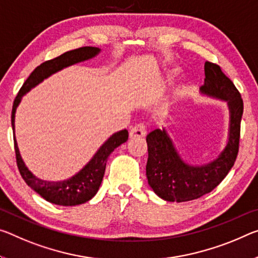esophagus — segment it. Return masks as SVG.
Here are the masks:
<instances>
[{"mask_svg": "<svg viewBox=\"0 0 258 258\" xmlns=\"http://www.w3.org/2000/svg\"><path fill=\"white\" fill-rule=\"evenodd\" d=\"M147 134V127L145 124H138L130 131L131 138H144Z\"/></svg>", "mask_w": 258, "mask_h": 258, "instance_id": "1", "label": "esophagus"}]
</instances>
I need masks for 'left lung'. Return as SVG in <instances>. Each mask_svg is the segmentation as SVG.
I'll return each mask as SVG.
<instances>
[{
  "label": "left lung",
  "instance_id": "left-lung-1",
  "mask_svg": "<svg viewBox=\"0 0 258 258\" xmlns=\"http://www.w3.org/2000/svg\"><path fill=\"white\" fill-rule=\"evenodd\" d=\"M204 75V85L200 92L226 101L230 109L227 145L218 157L208 164L189 165L182 161L164 128L151 131L146 138L148 145L146 174L149 186L165 201L187 202L210 193L230 172L238 156L243 101L219 65L206 62Z\"/></svg>",
  "mask_w": 258,
  "mask_h": 258
}]
</instances>
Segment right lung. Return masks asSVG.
<instances>
[{
    "label": "right lung",
    "mask_w": 258,
    "mask_h": 258,
    "mask_svg": "<svg viewBox=\"0 0 258 258\" xmlns=\"http://www.w3.org/2000/svg\"><path fill=\"white\" fill-rule=\"evenodd\" d=\"M101 51L100 48L96 47H81L64 52L54 59L47 60L40 64L35 70L31 73L25 83L19 89L18 95L16 96L12 105L11 112V125L14 130V141H15V153L16 159H17V166L24 180L30 186L32 189L40 194L46 201L57 204V206H78L87 202L99 190L100 185L103 179L105 165L109 155L119 147L121 144L127 141L128 132L126 130H121L119 132L112 134L100 149L96 151L95 155L92 157L87 164H86L79 172L76 173L73 177L63 181H47L42 179L36 178L35 175L27 169L24 163L22 156H20L17 141L15 137V114L16 109L22 101L23 95L30 92L32 88L39 85L46 78L50 77L54 73L63 70L64 68L70 67L76 63L84 62V60L91 59L95 57Z\"/></svg>",
    "instance_id": "right-lung-1"
}]
</instances>
